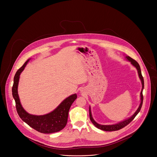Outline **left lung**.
<instances>
[{"label":"left lung","mask_w":157,"mask_h":157,"mask_svg":"<svg viewBox=\"0 0 157 157\" xmlns=\"http://www.w3.org/2000/svg\"><path fill=\"white\" fill-rule=\"evenodd\" d=\"M126 58L128 61H130L131 64L136 67V68H137V71H138V74H139V78L141 80V82H142V91H141V93H140V99H141V102L140 104V105L139 107V108L137 109V110H136V112L135 113L133 114V115L132 116H131L130 118L122 121V122H121L118 124H114V125H101V124H98L93 118L92 117V114H91V108L90 107H89V117H90V120L92 122V123L98 128L101 129V130H104V131H116V130H120L122 128H124V127H125L126 125H127L130 122H131L133 119L136 117V116L138 114V113L140 112L141 108H142V104H143V99H144V98H143V94H142V92H143V89L144 88V78L142 75V73H141V70H140V67L139 64V63L136 61L134 60L133 59H132V58H130V56H126Z\"/></svg>","instance_id":"1"}]
</instances>
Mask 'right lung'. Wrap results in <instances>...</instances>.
<instances>
[{"mask_svg": "<svg viewBox=\"0 0 157 157\" xmlns=\"http://www.w3.org/2000/svg\"><path fill=\"white\" fill-rule=\"evenodd\" d=\"M29 61V59L17 70L13 79L12 91L13 98L15 101L17 113L22 121L39 132L52 133L59 132L64 128L67 124L69 110L73 102L77 98V95L74 94L66 98L53 111L47 114L35 116L27 113L21 105L17 89L20 73L24 71Z\"/></svg>", "mask_w": 157, "mask_h": 157, "instance_id": "right-lung-1", "label": "right lung"}]
</instances>
